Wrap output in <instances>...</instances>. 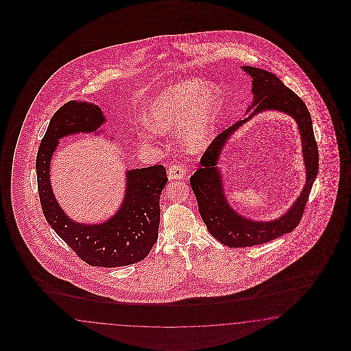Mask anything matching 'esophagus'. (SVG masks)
<instances>
[{"label":"esophagus","mask_w":351,"mask_h":351,"mask_svg":"<svg viewBox=\"0 0 351 351\" xmlns=\"http://www.w3.org/2000/svg\"><path fill=\"white\" fill-rule=\"evenodd\" d=\"M186 175V171L181 165H172L169 169V179L176 180V179H184Z\"/></svg>","instance_id":"obj_1"}]
</instances>
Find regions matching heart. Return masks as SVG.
Returning <instances> with one entry per match:
<instances>
[{
    "instance_id": "heart-1",
    "label": "heart",
    "mask_w": 351,
    "mask_h": 351,
    "mask_svg": "<svg viewBox=\"0 0 351 351\" xmlns=\"http://www.w3.org/2000/svg\"><path fill=\"white\" fill-rule=\"evenodd\" d=\"M220 114V91L201 80H188L167 87L145 112L149 128L157 134L180 128V140L191 152L206 148L215 136ZM149 138V135H147Z\"/></svg>"
}]
</instances>
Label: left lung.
Returning a JSON list of instances; mask_svg holds the SVG:
<instances>
[{"mask_svg":"<svg viewBox=\"0 0 351 351\" xmlns=\"http://www.w3.org/2000/svg\"><path fill=\"white\" fill-rule=\"evenodd\" d=\"M241 68L252 78L254 99L251 106L247 108L245 114L248 112L252 113L213 138L201 158V167L191 178V189L195 194L203 223L213 237L228 247L261 245L283 234L291 233L301 220L308 194L318 175L319 166L318 147L305 103L276 75L248 65ZM266 110L286 112L297 121L303 145L307 181L298 199L282 217L270 222H257L237 213L230 206L224 195L222 173L217 165L223 147L234 131L257 112Z\"/></svg>","mask_w":351,"mask_h":351,"instance_id":"left-lung-1","label":"left lung"}]
</instances>
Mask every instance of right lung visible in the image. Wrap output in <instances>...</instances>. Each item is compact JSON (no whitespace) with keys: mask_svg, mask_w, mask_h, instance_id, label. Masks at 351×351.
I'll return each mask as SVG.
<instances>
[{"mask_svg":"<svg viewBox=\"0 0 351 351\" xmlns=\"http://www.w3.org/2000/svg\"><path fill=\"white\" fill-rule=\"evenodd\" d=\"M106 122L103 110L94 103L72 100L64 104L50 119L40 144L36 172L43 215L55 233L88 265L117 267L141 261L158 238L160 194L169 181L165 166L126 171L122 203L103 223L72 220L56 201L50 181L59 140L75 134H97Z\"/></svg>","mask_w":351,"mask_h":351,"instance_id":"obj_1","label":"right lung"}]
</instances>
